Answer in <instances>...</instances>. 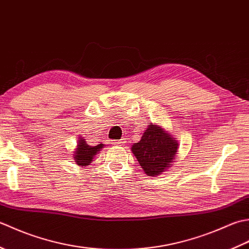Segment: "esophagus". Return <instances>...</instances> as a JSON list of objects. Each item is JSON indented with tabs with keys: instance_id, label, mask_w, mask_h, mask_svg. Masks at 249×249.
Wrapping results in <instances>:
<instances>
[{
	"instance_id": "1",
	"label": "esophagus",
	"mask_w": 249,
	"mask_h": 249,
	"mask_svg": "<svg viewBox=\"0 0 249 249\" xmlns=\"http://www.w3.org/2000/svg\"><path fill=\"white\" fill-rule=\"evenodd\" d=\"M125 143L124 140H119V141H114L113 144L116 146H124V144Z\"/></svg>"
}]
</instances>
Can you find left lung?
<instances>
[{
  "mask_svg": "<svg viewBox=\"0 0 249 249\" xmlns=\"http://www.w3.org/2000/svg\"><path fill=\"white\" fill-rule=\"evenodd\" d=\"M142 169L148 176H156L169 169L178 150V142L158 124H148L139 143L131 147Z\"/></svg>",
  "mask_w": 249,
  "mask_h": 249,
  "instance_id": "8db88e82",
  "label": "left lung"
}]
</instances>
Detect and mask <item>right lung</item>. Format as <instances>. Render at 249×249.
Here are the masks:
<instances>
[{"label":"right lung","instance_id":"1","mask_svg":"<svg viewBox=\"0 0 249 249\" xmlns=\"http://www.w3.org/2000/svg\"><path fill=\"white\" fill-rule=\"evenodd\" d=\"M104 144H98L96 146H90L86 143L84 138H79L77 148L74 151V160L76 164L80 166H87L93 161L95 155L100 153Z\"/></svg>","mask_w":249,"mask_h":249}]
</instances>
